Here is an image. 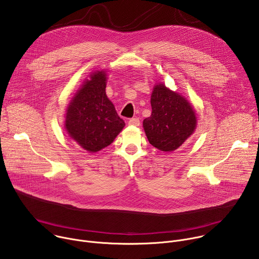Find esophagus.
Masks as SVG:
<instances>
[{
    "instance_id": "esophagus-1",
    "label": "esophagus",
    "mask_w": 259,
    "mask_h": 259,
    "mask_svg": "<svg viewBox=\"0 0 259 259\" xmlns=\"http://www.w3.org/2000/svg\"><path fill=\"white\" fill-rule=\"evenodd\" d=\"M128 124L131 125V126H139L140 121H139L138 118H132V119H130V120L128 121Z\"/></svg>"
}]
</instances>
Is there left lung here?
<instances>
[{
    "instance_id": "obj_1",
    "label": "left lung",
    "mask_w": 259,
    "mask_h": 259,
    "mask_svg": "<svg viewBox=\"0 0 259 259\" xmlns=\"http://www.w3.org/2000/svg\"><path fill=\"white\" fill-rule=\"evenodd\" d=\"M152 115L143 120V128L150 143L162 152H171L186 141L197 124L190 103L163 84L154 88Z\"/></svg>"
}]
</instances>
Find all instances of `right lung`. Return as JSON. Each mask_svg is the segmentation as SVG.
<instances>
[{
    "label": "right lung",
    "mask_w": 259,
    "mask_h": 259,
    "mask_svg": "<svg viewBox=\"0 0 259 259\" xmlns=\"http://www.w3.org/2000/svg\"><path fill=\"white\" fill-rule=\"evenodd\" d=\"M104 71H96L69 103L65 127L84 150L96 153L114 141L125 126L105 94Z\"/></svg>",
    "instance_id": "obj_1"
}]
</instances>
